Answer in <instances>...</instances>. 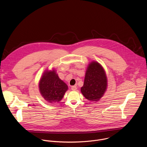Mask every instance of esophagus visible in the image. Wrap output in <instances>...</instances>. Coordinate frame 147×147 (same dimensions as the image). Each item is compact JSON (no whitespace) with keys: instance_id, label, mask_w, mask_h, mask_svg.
<instances>
[{"instance_id":"esophagus-1","label":"esophagus","mask_w":147,"mask_h":147,"mask_svg":"<svg viewBox=\"0 0 147 147\" xmlns=\"http://www.w3.org/2000/svg\"><path fill=\"white\" fill-rule=\"evenodd\" d=\"M71 90H72L73 91H76V90H77V87H76V86H72V87H71Z\"/></svg>"}]
</instances>
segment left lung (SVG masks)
<instances>
[{
    "mask_svg": "<svg viewBox=\"0 0 147 147\" xmlns=\"http://www.w3.org/2000/svg\"><path fill=\"white\" fill-rule=\"evenodd\" d=\"M107 78L103 68L96 61H91L86 73L84 82L81 92L86 99L99 100L107 88Z\"/></svg>",
    "mask_w": 147,
    "mask_h": 147,
    "instance_id": "8db88e82",
    "label": "left lung"
}]
</instances>
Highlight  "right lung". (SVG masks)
I'll use <instances>...</instances> for the list:
<instances>
[{
    "label": "right lung",
    "instance_id": "right-lung-1",
    "mask_svg": "<svg viewBox=\"0 0 147 147\" xmlns=\"http://www.w3.org/2000/svg\"><path fill=\"white\" fill-rule=\"evenodd\" d=\"M41 95L49 103L60 101L68 90L66 84L59 78L55 70L44 72L39 84Z\"/></svg>",
    "mask_w": 147,
    "mask_h": 147
}]
</instances>
